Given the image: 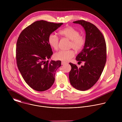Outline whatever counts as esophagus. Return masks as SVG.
<instances>
[{"label": "esophagus", "instance_id": "obj_1", "mask_svg": "<svg viewBox=\"0 0 122 122\" xmlns=\"http://www.w3.org/2000/svg\"><path fill=\"white\" fill-rule=\"evenodd\" d=\"M67 64V63H66V62H64V61L61 62V64H62V65H65V64Z\"/></svg>", "mask_w": 122, "mask_h": 122}]
</instances>
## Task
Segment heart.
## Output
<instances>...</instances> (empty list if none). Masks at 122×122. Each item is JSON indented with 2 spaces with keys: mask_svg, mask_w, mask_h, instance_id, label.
I'll list each match as a JSON object with an SVG mask.
<instances>
[{
  "mask_svg": "<svg viewBox=\"0 0 122 122\" xmlns=\"http://www.w3.org/2000/svg\"><path fill=\"white\" fill-rule=\"evenodd\" d=\"M59 34L62 37L70 40L68 43V48H72L76 52L81 51L85 44V37L80 35V32L72 26H68L65 27L59 31ZM48 41L51 48L55 50H57L59 39L56 34L54 33L50 34ZM74 55V51L72 50H61L55 54L54 57L57 60L66 61L72 58Z\"/></svg>",
  "mask_w": 122,
  "mask_h": 122,
  "instance_id": "obj_1",
  "label": "heart"
}]
</instances>
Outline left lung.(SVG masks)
Listing matches in <instances>:
<instances>
[{
  "label": "left lung",
  "mask_w": 122,
  "mask_h": 122,
  "mask_svg": "<svg viewBox=\"0 0 122 122\" xmlns=\"http://www.w3.org/2000/svg\"><path fill=\"white\" fill-rule=\"evenodd\" d=\"M73 23L81 25L85 30V44L76 58L79 62L84 61V65L79 68L69 63L71 69L69 79L73 87L85 91L95 84L103 72L106 62V44L102 33L93 24L84 20Z\"/></svg>",
  "instance_id": "obj_1"
}]
</instances>
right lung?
<instances>
[{
    "label": "right lung",
    "mask_w": 122,
    "mask_h": 122,
    "mask_svg": "<svg viewBox=\"0 0 122 122\" xmlns=\"http://www.w3.org/2000/svg\"><path fill=\"white\" fill-rule=\"evenodd\" d=\"M62 24L43 20L35 22L21 32L17 40V66L25 82L35 90H47L55 81L61 62L48 60L53 54L48 38Z\"/></svg>",
    "instance_id": "add662e5"
}]
</instances>
